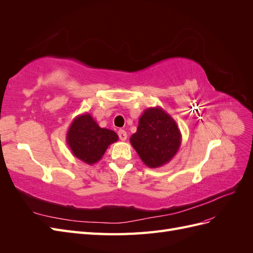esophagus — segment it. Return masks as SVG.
<instances>
[{
	"mask_svg": "<svg viewBox=\"0 0 253 253\" xmlns=\"http://www.w3.org/2000/svg\"><path fill=\"white\" fill-rule=\"evenodd\" d=\"M118 136H119V139L120 140H122V141L126 140L127 135H126V132L125 131V129H119V131H118Z\"/></svg>",
	"mask_w": 253,
	"mask_h": 253,
	"instance_id": "obj_1",
	"label": "esophagus"
}]
</instances>
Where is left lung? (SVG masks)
Instances as JSON below:
<instances>
[{
  "instance_id": "obj_1",
  "label": "left lung",
  "mask_w": 253,
  "mask_h": 253,
  "mask_svg": "<svg viewBox=\"0 0 253 253\" xmlns=\"http://www.w3.org/2000/svg\"><path fill=\"white\" fill-rule=\"evenodd\" d=\"M129 141L143 164L154 169L168 164L176 155L181 133L171 115L155 106L143 111L137 131Z\"/></svg>"
}]
</instances>
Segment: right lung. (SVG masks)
Listing matches in <instances>:
<instances>
[{
    "label": "right lung",
    "instance_id": "right-lung-1",
    "mask_svg": "<svg viewBox=\"0 0 253 253\" xmlns=\"http://www.w3.org/2000/svg\"><path fill=\"white\" fill-rule=\"evenodd\" d=\"M117 140L116 133L99 126L88 113L78 115L66 133V143L73 155L89 166L98 163L109 145Z\"/></svg>",
    "mask_w": 253,
    "mask_h": 253
}]
</instances>
